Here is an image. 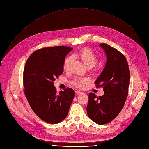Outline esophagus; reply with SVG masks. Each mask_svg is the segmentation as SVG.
<instances>
[{
    "label": "esophagus",
    "instance_id": "34e87169",
    "mask_svg": "<svg viewBox=\"0 0 149 149\" xmlns=\"http://www.w3.org/2000/svg\"><path fill=\"white\" fill-rule=\"evenodd\" d=\"M75 93H76V94H78V95H79V94H82V93H83V92H81V91H75Z\"/></svg>",
    "mask_w": 149,
    "mask_h": 149
}]
</instances>
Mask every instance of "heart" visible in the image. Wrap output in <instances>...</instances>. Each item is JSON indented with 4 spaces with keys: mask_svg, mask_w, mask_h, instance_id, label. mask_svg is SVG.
Segmentation results:
<instances>
[{
    "mask_svg": "<svg viewBox=\"0 0 149 149\" xmlns=\"http://www.w3.org/2000/svg\"><path fill=\"white\" fill-rule=\"evenodd\" d=\"M74 57L79 58L83 61L85 65H86L88 67L94 66L97 62V57L95 53L89 48H83L74 53L73 55H68L65 58L63 64V68L65 71L69 70L71 63L74 60ZM89 81V79L88 78H75L71 83L75 87L82 88L84 87V84Z\"/></svg>",
    "mask_w": 149,
    "mask_h": 149,
    "instance_id": "heart-1",
    "label": "heart"
}]
</instances>
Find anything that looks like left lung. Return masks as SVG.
Segmentation results:
<instances>
[{
  "instance_id": "obj_1",
  "label": "left lung",
  "mask_w": 149,
  "mask_h": 149,
  "mask_svg": "<svg viewBox=\"0 0 149 149\" xmlns=\"http://www.w3.org/2000/svg\"><path fill=\"white\" fill-rule=\"evenodd\" d=\"M100 46L104 49L107 62L95 84L102 87L104 94L97 96L90 93L86 110L90 119L102 125L114 119L123 109L128 95L130 71L123 53L106 43Z\"/></svg>"
}]
</instances>
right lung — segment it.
Segmentation results:
<instances>
[{
  "instance_id": "obj_1",
  "label": "right lung",
  "mask_w": 149,
  "mask_h": 149,
  "mask_svg": "<svg viewBox=\"0 0 149 149\" xmlns=\"http://www.w3.org/2000/svg\"><path fill=\"white\" fill-rule=\"evenodd\" d=\"M73 48L45 47L35 51L26 61L23 74L24 93L31 109L42 120L55 124L68 113L74 91L67 88L57 93L53 81L60 76L66 55Z\"/></svg>"
}]
</instances>
